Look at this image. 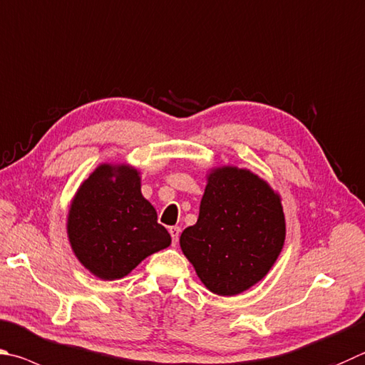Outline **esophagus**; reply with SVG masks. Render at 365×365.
I'll return each mask as SVG.
<instances>
[{
    "label": "esophagus",
    "mask_w": 365,
    "mask_h": 365,
    "mask_svg": "<svg viewBox=\"0 0 365 365\" xmlns=\"http://www.w3.org/2000/svg\"><path fill=\"white\" fill-rule=\"evenodd\" d=\"M169 233H170V236H172V244H175L178 242V236H180V228L178 227H170L169 228Z\"/></svg>",
    "instance_id": "esophagus-1"
}]
</instances>
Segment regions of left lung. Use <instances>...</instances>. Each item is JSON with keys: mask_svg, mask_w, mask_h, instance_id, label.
Listing matches in <instances>:
<instances>
[{"mask_svg": "<svg viewBox=\"0 0 365 365\" xmlns=\"http://www.w3.org/2000/svg\"><path fill=\"white\" fill-rule=\"evenodd\" d=\"M286 240L281 196L247 169L209 172L200 217L180 247L210 292L233 297L262 281Z\"/></svg>", "mask_w": 365, "mask_h": 365, "instance_id": "1", "label": "left lung"}]
</instances>
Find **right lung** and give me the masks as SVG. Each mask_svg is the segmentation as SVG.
I'll return each mask as SVG.
<instances>
[{"instance_id": "add662e5", "label": "right lung", "mask_w": 365, "mask_h": 365, "mask_svg": "<svg viewBox=\"0 0 365 365\" xmlns=\"http://www.w3.org/2000/svg\"><path fill=\"white\" fill-rule=\"evenodd\" d=\"M67 233L78 260L103 281L121 279L170 246V235L142 195L140 172L128 164H101L79 185Z\"/></svg>"}]
</instances>
